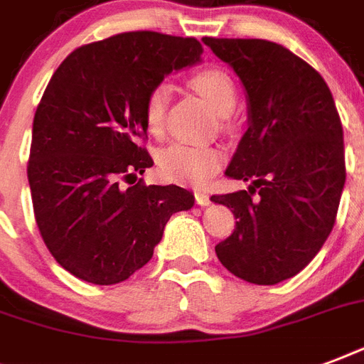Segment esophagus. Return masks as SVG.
<instances>
[{
    "label": "esophagus",
    "instance_id": "esophagus-1",
    "mask_svg": "<svg viewBox=\"0 0 364 364\" xmlns=\"http://www.w3.org/2000/svg\"><path fill=\"white\" fill-rule=\"evenodd\" d=\"M194 198H196V204L198 205H210L211 204L210 194L205 193V191H196V193H194Z\"/></svg>",
    "mask_w": 364,
    "mask_h": 364
}]
</instances>
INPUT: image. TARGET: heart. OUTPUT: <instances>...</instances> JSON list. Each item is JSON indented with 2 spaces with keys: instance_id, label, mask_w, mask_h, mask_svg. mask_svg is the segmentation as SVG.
Segmentation results:
<instances>
[{
  "instance_id": "heart-1",
  "label": "heart",
  "mask_w": 364,
  "mask_h": 364,
  "mask_svg": "<svg viewBox=\"0 0 364 364\" xmlns=\"http://www.w3.org/2000/svg\"><path fill=\"white\" fill-rule=\"evenodd\" d=\"M194 90L208 100L217 115L228 117L236 109L238 92L236 85L227 71L204 70L193 77ZM171 87L168 82H159L149 90L145 105H143V119L145 126L153 136H159L164 124V111ZM223 162L219 149L210 145H193V143H171L162 149L156 156L159 173L168 181L176 183H205Z\"/></svg>"
}]
</instances>
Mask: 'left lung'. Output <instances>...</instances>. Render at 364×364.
<instances>
[{
  "label": "left lung",
  "instance_id": "obj_1",
  "mask_svg": "<svg viewBox=\"0 0 364 364\" xmlns=\"http://www.w3.org/2000/svg\"><path fill=\"white\" fill-rule=\"evenodd\" d=\"M202 41L247 92L249 128L225 176L251 185L211 196L238 219L215 253L240 279L276 285L310 264L333 230L346 183L342 122L327 82L289 48L266 39Z\"/></svg>",
  "mask_w": 364,
  "mask_h": 364
}]
</instances>
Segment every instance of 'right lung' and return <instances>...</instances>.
Returning <instances> with one entry per match:
<instances>
[{
    "label": "right lung",
    "instance_id": "obj_1",
    "mask_svg": "<svg viewBox=\"0 0 364 364\" xmlns=\"http://www.w3.org/2000/svg\"><path fill=\"white\" fill-rule=\"evenodd\" d=\"M202 53L194 37L126 31L75 48L50 77L33 117L28 181L43 242L82 282L128 279L151 260L170 217L194 205L177 185L121 181L153 166L139 145L149 90Z\"/></svg>",
    "mask_w": 364,
    "mask_h": 364
}]
</instances>
